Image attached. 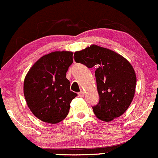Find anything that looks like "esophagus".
I'll use <instances>...</instances> for the list:
<instances>
[{"instance_id":"1","label":"esophagus","mask_w":158,"mask_h":158,"mask_svg":"<svg viewBox=\"0 0 158 158\" xmlns=\"http://www.w3.org/2000/svg\"><path fill=\"white\" fill-rule=\"evenodd\" d=\"M78 96L81 97H83L84 96V91H81V92L78 93Z\"/></svg>"}]
</instances>
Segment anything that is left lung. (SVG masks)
<instances>
[{
	"instance_id": "1",
	"label": "left lung",
	"mask_w": 158,
	"mask_h": 158,
	"mask_svg": "<svg viewBox=\"0 0 158 158\" xmlns=\"http://www.w3.org/2000/svg\"><path fill=\"white\" fill-rule=\"evenodd\" d=\"M74 58L87 68H97L100 100L92 107L96 116L110 122L123 115L132 101L136 87V74L129 61L114 51L97 45L75 52Z\"/></svg>"
}]
</instances>
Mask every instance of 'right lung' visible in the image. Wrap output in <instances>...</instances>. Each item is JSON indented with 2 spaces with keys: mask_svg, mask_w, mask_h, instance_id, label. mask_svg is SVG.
Listing matches in <instances>:
<instances>
[{
  "mask_svg": "<svg viewBox=\"0 0 158 158\" xmlns=\"http://www.w3.org/2000/svg\"><path fill=\"white\" fill-rule=\"evenodd\" d=\"M72 63L71 52H53L40 58L26 75V101L32 114L41 121L55 124L69 113L70 103L77 96L70 90V81L66 78Z\"/></svg>",
  "mask_w": 158,
  "mask_h": 158,
  "instance_id": "obj_1",
  "label": "right lung"
}]
</instances>
